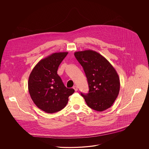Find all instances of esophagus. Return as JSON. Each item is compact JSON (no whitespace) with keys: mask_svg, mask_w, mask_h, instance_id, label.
Instances as JSON below:
<instances>
[{"mask_svg":"<svg viewBox=\"0 0 149 149\" xmlns=\"http://www.w3.org/2000/svg\"><path fill=\"white\" fill-rule=\"evenodd\" d=\"M73 88H74V89L75 90V91H78V87H77V86H76V85H75V86H74V87H73Z\"/></svg>","mask_w":149,"mask_h":149,"instance_id":"34e87169","label":"esophagus"}]
</instances>
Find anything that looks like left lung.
<instances>
[{"label": "left lung", "mask_w": 149, "mask_h": 149, "mask_svg": "<svg viewBox=\"0 0 149 149\" xmlns=\"http://www.w3.org/2000/svg\"><path fill=\"white\" fill-rule=\"evenodd\" d=\"M83 68L89 85L88 94L81 93L88 106L102 112L110 108L118 97L120 78L113 66L104 57L93 50L74 53Z\"/></svg>", "instance_id": "1"}]
</instances>
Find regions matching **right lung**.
Listing matches in <instances>:
<instances>
[{
  "mask_svg": "<svg viewBox=\"0 0 149 149\" xmlns=\"http://www.w3.org/2000/svg\"><path fill=\"white\" fill-rule=\"evenodd\" d=\"M68 52H56L40 60L29 77L28 86L30 96L38 108L53 113L66 106L69 97L74 90L64 85L57 71Z\"/></svg>",
  "mask_w": 149,
  "mask_h": 149,
  "instance_id": "right-lung-1",
  "label": "right lung"
}]
</instances>
